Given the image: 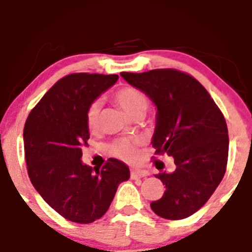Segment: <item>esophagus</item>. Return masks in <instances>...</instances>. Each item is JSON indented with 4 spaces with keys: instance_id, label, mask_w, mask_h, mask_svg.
I'll return each instance as SVG.
<instances>
[{
    "instance_id": "obj_1",
    "label": "esophagus",
    "mask_w": 252,
    "mask_h": 252,
    "mask_svg": "<svg viewBox=\"0 0 252 252\" xmlns=\"http://www.w3.org/2000/svg\"><path fill=\"white\" fill-rule=\"evenodd\" d=\"M149 176V172L146 171V169H138V168H133L130 171V177L133 180L135 178H142V177H147Z\"/></svg>"
}]
</instances>
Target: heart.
<instances>
[{"label": "heart", "instance_id": "obj_1", "mask_svg": "<svg viewBox=\"0 0 252 252\" xmlns=\"http://www.w3.org/2000/svg\"><path fill=\"white\" fill-rule=\"evenodd\" d=\"M113 99L118 105L123 108L130 117L144 113L148 106V98L140 89L135 87H124L118 89L113 94ZM100 119V103L92 101L85 112V123L90 131H95L99 128ZM140 144L139 138L123 137L113 140L109 144V152L114 157L124 160H133L138 156V147Z\"/></svg>", "mask_w": 252, "mask_h": 252}]
</instances>
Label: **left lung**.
<instances>
[{
  "mask_svg": "<svg viewBox=\"0 0 252 252\" xmlns=\"http://www.w3.org/2000/svg\"><path fill=\"white\" fill-rule=\"evenodd\" d=\"M121 75L157 105L152 138L154 154L172 156L176 164L172 173L157 174L165 191L151 208L167 220L191 216L207 202L225 176L228 158L225 117L202 84L187 72L154 69Z\"/></svg>",
  "mask_w": 252,
  "mask_h": 252,
  "instance_id": "left-lung-1",
  "label": "left lung"
}]
</instances>
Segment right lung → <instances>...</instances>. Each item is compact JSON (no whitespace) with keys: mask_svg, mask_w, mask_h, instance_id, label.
<instances>
[{"mask_svg":"<svg viewBox=\"0 0 252 252\" xmlns=\"http://www.w3.org/2000/svg\"><path fill=\"white\" fill-rule=\"evenodd\" d=\"M118 79L117 74H69L50 88L25 123V158L31 183L50 207L76 223L100 219L118 186L130 176L128 165L115 158H109L101 169H93L80 159L90 137L87 108Z\"/></svg>","mask_w":252,"mask_h":252,"instance_id":"right-lung-1","label":"right lung"}]
</instances>
